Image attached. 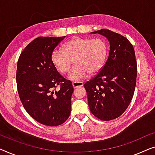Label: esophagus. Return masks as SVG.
I'll list each match as a JSON object with an SVG mask.
<instances>
[{
	"mask_svg": "<svg viewBox=\"0 0 155 155\" xmlns=\"http://www.w3.org/2000/svg\"><path fill=\"white\" fill-rule=\"evenodd\" d=\"M83 86V82H73V87L74 88H77L78 87H82Z\"/></svg>",
	"mask_w": 155,
	"mask_h": 155,
	"instance_id": "34e87169",
	"label": "esophagus"
}]
</instances>
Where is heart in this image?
I'll list each match as a JSON object with an SVG mask.
<instances>
[{
  "instance_id": "heart-1",
  "label": "heart",
  "mask_w": 155,
  "mask_h": 155,
  "mask_svg": "<svg viewBox=\"0 0 155 155\" xmlns=\"http://www.w3.org/2000/svg\"><path fill=\"white\" fill-rule=\"evenodd\" d=\"M107 54L106 42L100 38L77 37L70 40L51 54V62L59 73L66 74L73 65L75 66L68 76L70 80L80 81L89 73L94 75L101 68Z\"/></svg>"
}]
</instances>
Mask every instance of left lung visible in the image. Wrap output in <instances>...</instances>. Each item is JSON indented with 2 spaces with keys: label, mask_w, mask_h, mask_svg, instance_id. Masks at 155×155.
Listing matches in <instances>:
<instances>
[{
  "label": "left lung",
  "mask_w": 155,
  "mask_h": 155,
  "mask_svg": "<svg viewBox=\"0 0 155 155\" xmlns=\"http://www.w3.org/2000/svg\"><path fill=\"white\" fill-rule=\"evenodd\" d=\"M92 33L109 40V54L100 71L84 87L92 114L101 120H111L124 113L134 94L137 78L135 50L120 34L106 29Z\"/></svg>",
  "instance_id": "8db88e82"
}]
</instances>
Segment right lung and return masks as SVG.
I'll list each match as a JSON object with an SVG mask.
<instances>
[{
	"mask_svg": "<svg viewBox=\"0 0 155 155\" xmlns=\"http://www.w3.org/2000/svg\"><path fill=\"white\" fill-rule=\"evenodd\" d=\"M65 37L36 38L21 53L17 65V87L23 107L35 120L48 126L63 124L71 114L73 84L51 62L54 48ZM58 86L60 89L56 91Z\"/></svg>",
	"mask_w": 155,
	"mask_h": 155,
	"instance_id": "add662e5",
	"label": "right lung"
}]
</instances>
